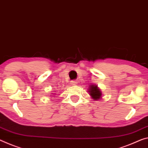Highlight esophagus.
<instances>
[{
  "label": "esophagus",
  "instance_id": "esophagus-1",
  "mask_svg": "<svg viewBox=\"0 0 148 148\" xmlns=\"http://www.w3.org/2000/svg\"><path fill=\"white\" fill-rule=\"evenodd\" d=\"M77 83H78V82H77L76 81L73 80V81H72L71 82H70V84H72V85H76Z\"/></svg>",
  "mask_w": 148,
  "mask_h": 148
}]
</instances>
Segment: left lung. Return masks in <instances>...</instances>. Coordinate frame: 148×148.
<instances>
[{
	"mask_svg": "<svg viewBox=\"0 0 148 148\" xmlns=\"http://www.w3.org/2000/svg\"><path fill=\"white\" fill-rule=\"evenodd\" d=\"M90 90H89V92H90V95L91 96V97L93 98L94 100H98L101 97V92L98 87L97 86H93L91 85L90 86Z\"/></svg>",
	"mask_w": 148,
	"mask_h": 148,
	"instance_id": "1",
	"label": "left lung"
}]
</instances>
